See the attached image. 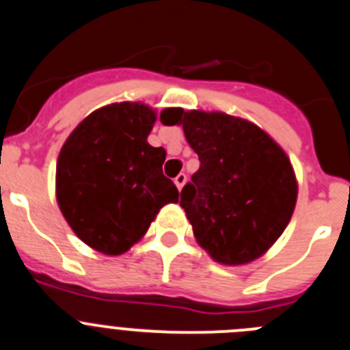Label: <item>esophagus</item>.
Instances as JSON below:
<instances>
[{
	"label": "esophagus",
	"instance_id": "esophagus-1",
	"mask_svg": "<svg viewBox=\"0 0 350 350\" xmlns=\"http://www.w3.org/2000/svg\"><path fill=\"white\" fill-rule=\"evenodd\" d=\"M173 182H175V185H177L178 191H182L184 184H185V182H187V175H185V173H178L177 177L173 178Z\"/></svg>",
	"mask_w": 350,
	"mask_h": 350
}]
</instances>
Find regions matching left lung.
I'll return each mask as SVG.
<instances>
[{"label": "left lung", "instance_id": "1", "mask_svg": "<svg viewBox=\"0 0 350 350\" xmlns=\"http://www.w3.org/2000/svg\"><path fill=\"white\" fill-rule=\"evenodd\" d=\"M161 121L180 124L200 158L180 194L198 245L224 265L256 260L283 234L297 204L286 152L260 126L226 112L173 107Z\"/></svg>", "mask_w": 350, "mask_h": 350}]
</instances>
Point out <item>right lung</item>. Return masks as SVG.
I'll return each mask as SVG.
<instances>
[{
	"instance_id": "obj_1",
	"label": "right lung",
	"mask_w": 350,
	"mask_h": 350,
	"mask_svg": "<svg viewBox=\"0 0 350 350\" xmlns=\"http://www.w3.org/2000/svg\"><path fill=\"white\" fill-rule=\"evenodd\" d=\"M158 116L142 102H114L72 130L57 159L64 219L90 248L121 255L144 238L178 191L163 175L166 150L147 142Z\"/></svg>"
}]
</instances>
